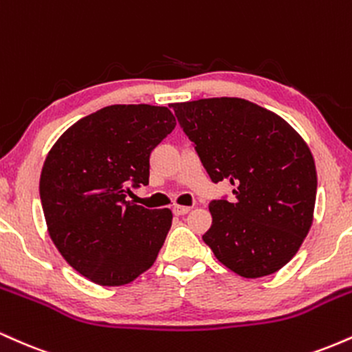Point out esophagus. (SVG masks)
I'll return each mask as SVG.
<instances>
[{"label": "esophagus", "instance_id": "1", "mask_svg": "<svg viewBox=\"0 0 352 352\" xmlns=\"http://www.w3.org/2000/svg\"><path fill=\"white\" fill-rule=\"evenodd\" d=\"M188 212L190 207H184V205H175V207H173V213H175V215H187Z\"/></svg>", "mask_w": 352, "mask_h": 352}]
</instances>
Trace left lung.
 <instances>
[{"mask_svg":"<svg viewBox=\"0 0 352 352\" xmlns=\"http://www.w3.org/2000/svg\"><path fill=\"white\" fill-rule=\"evenodd\" d=\"M212 182L228 180L235 200H213L204 241L243 278L276 273L298 253L311 225L318 175L296 131L240 98L172 104Z\"/></svg>","mask_w":352,"mask_h":352,"instance_id":"1","label":"left lung"}]
</instances>
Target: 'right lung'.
I'll list each match as a JSON object with an SVG mask.
<instances>
[{
    "mask_svg": "<svg viewBox=\"0 0 352 352\" xmlns=\"http://www.w3.org/2000/svg\"><path fill=\"white\" fill-rule=\"evenodd\" d=\"M175 125L167 107L107 106L71 125L47 153L39 180L47 232L89 281L127 285L155 261L172 212L144 208L127 195L148 185L151 153Z\"/></svg>",
    "mask_w": 352,
    "mask_h": 352,
    "instance_id": "add662e5",
    "label": "right lung"
}]
</instances>
